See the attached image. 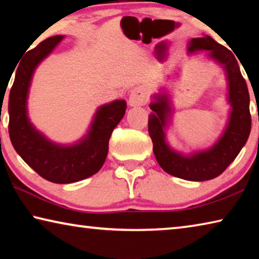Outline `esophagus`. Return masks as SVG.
Segmentation results:
<instances>
[{"label":"esophagus","mask_w":259,"mask_h":259,"mask_svg":"<svg viewBox=\"0 0 259 259\" xmlns=\"http://www.w3.org/2000/svg\"><path fill=\"white\" fill-rule=\"evenodd\" d=\"M146 104V91L142 87H137L131 90L129 96L130 106H144Z\"/></svg>","instance_id":"1"}]
</instances>
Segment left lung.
I'll list each match as a JSON object with an SVG mask.
<instances>
[{
  "instance_id": "left-lung-1",
  "label": "left lung",
  "mask_w": 259,
  "mask_h": 259,
  "mask_svg": "<svg viewBox=\"0 0 259 259\" xmlns=\"http://www.w3.org/2000/svg\"><path fill=\"white\" fill-rule=\"evenodd\" d=\"M199 50L209 51L210 58L224 67L229 81V103L232 109L222 137L208 150L184 155L174 151L165 140L164 130L171 114L168 96H154V102L150 105L153 113L148 115V134L157 163L171 176L192 182L209 181L224 172L242 150L251 130L248 87L234 55L208 35L190 41L188 52Z\"/></svg>"
}]
</instances>
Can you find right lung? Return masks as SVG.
Here are the masks:
<instances>
[{"mask_svg":"<svg viewBox=\"0 0 259 259\" xmlns=\"http://www.w3.org/2000/svg\"><path fill=\"white\" fill-rule=\"evenodd\" d=\"M57 35L28 51L17 68L9 96V135L16 152L42 178L56 184L75 183L98 172L106 160L108 140L124 116L126 103L114 100L98 108L84 138L58 145L34 128L27 115V96L37 65L63 40Z\"/></svg>","mask_w":259,"mask_h":259,"instance_id":"obj_1","label":"right lung"}]
</instances>
